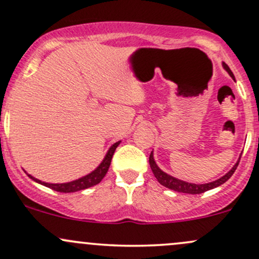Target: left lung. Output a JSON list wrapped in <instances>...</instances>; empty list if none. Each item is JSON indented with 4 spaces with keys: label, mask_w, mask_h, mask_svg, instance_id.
<instances>
[{
    "label": "left lung",
    "mask_w": 259,
    "mask_h": 259,
    "mask_svg": "<svg viewBox=\"0 0 259 259\" xmlns=\"http://www.w3.org/2000/svg\"><path fill=\"white\" fill-rule=\"evenodd\" d=\"M223 65H224V67H225V70L227 71V72H229V75L231 76L232 78H235L234 73L231 72L230 67L227 66L225 62H224ZM149 162H150V167H151V169H152L153 175H155L156 180L160 182V184H162V186H164L166 188L176 190V192H180V193H187V194H200V193L206 192V190L217 188V187L221 186L223 183H225V182L229 180V178H231V176L234 175V172L236 171V168H237L238 162H240V161H237V163H236L235 166L232 167L231 171L227 172L226 175L224 176V177L220 178V180L210 182V183H205V184H193V183H188V182L180 181V180H177V178L172 177V176L167 175V173H164L163 171H161V169L158 168L157 164H156L155 160H153L152 152H151V155H150Z\"/></svg>",
    "instance_id": "obj_1"
}]
</instances>
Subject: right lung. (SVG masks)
I'll return each mask as SVG.
<instances>
[{
  "label": "right lung",
  "instance_id": "right-lung-1",
  "mask_svg": "<svg viewBox=\"0 0 259 259\" xmlns=\"http://www.w3.org/2000/svg\"><path fill=\"white\" fill-rule=\"evenodd\" d=\"M119 144H120V141H118V143H115L112 147H110L109 151H108V153L106 155V157H104L103 162L99 164L95 171L91 172L90 175L84 176V177L79 178V180L69 182V183L51 184V183H45V182L36 180V178L32 177L30 175H28V176H29L33 181L38 182V183L42 184V186H45V187H48V188L54 189V190H56V192H60V193H72V192H78V190L90 188V187L96 186V184H98L99 182L103 180V177L106 176V173L108 172V168H109V166H110V162H112V157H113V155H114L115 149L118 147Z\"/></svg>",
  "mask_w": 259,
  "mask_h": 259
}]
</instances>
